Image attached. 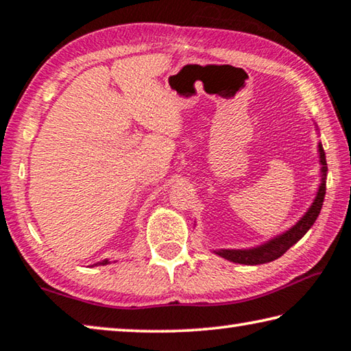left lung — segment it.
Instances as JSON below:
<instances>
[{"instance_id": "8db88e82", "label": "left lung", "mask_w": 351, "mask_h": 351, "mask_svg": "<svg viewBox=\"0 0 351 351\" xmlns=\"http://www.w3.org/2000/svg\"><path fill=\"white\" fill-rule=\"evenodd\" d=\"M319 152V162H320V184L317 189L316 197H314L311 206L308 207V210L304 213L299 221H297L293 228H289L285 232L276 235L274 239L265 241L263 245L247 247V249H217L213 251L219 257H223L229 261L240 265H263L269 263L272 260H277L278 257L288 251V249L295 245L302 237H304L308 230L311 229V226L316 221L320 209H322L324 198H325V190H326V173H328V167H326V159L322 144L319 142L317 145Z\"/></svg>"}]
</instances>
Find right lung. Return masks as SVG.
<instances>
[{
    "mask_svg": "<svg viewBox=\"0 0 351 351\" xmlns=\"http://www.w3.org/2000/svg\"><path fill=\"white\" fill-rule=\"evenodd\" d=\"M111 263V261L108 260V258H105V260H102V261H99V263H96V265H93V266H105V265H110Z\"/></svg>",
    "mask_w": 351,
    "mask_h": 351,
    "instance_id": "1",
    "label": "right lung"
}]
</instances>
